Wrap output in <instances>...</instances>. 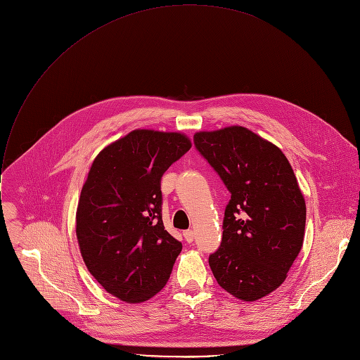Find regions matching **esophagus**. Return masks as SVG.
<instances>
[{"label":"esophagus","instance_id":"esophagus-1","mask_svg":"<svg viewBox=\"0 0 360 360\" xmlns=\"http://www.w3.org/2000/svg\"><path fill=\"white\" fill-rule=\"evenodd\" d=\"M184 238L186 239V242H193V238H195V235H193V231L192 229H188V231H184Z\"/></svg>","mask_w":360,"mask_h":360}]
</instances>
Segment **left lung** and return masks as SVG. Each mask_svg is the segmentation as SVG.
<instances>
[{"label": "left lung", "instance_id": "8db88e82", "mask_svg": "<svg viewBox=\"0 0 360 360\" xmlns=\"http://www.w3.org/2000/svg\"><path fill=\"white\" fill-rule=\"evenodd\" d=\"M193 143L231 192L212 274L235 297L261 299L283 283L302 249L306 205L293 169L278 146L243 127L198 132Z\"/></svg>", "mask_w": 360, "mask_h": 360}]
</instances>
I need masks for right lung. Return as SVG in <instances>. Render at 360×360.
<instances>
[{
    "label": "right lung",
    "mask_w": 360,
    "mask_h": 360,
    "mask_svg": "<svg viewBox=\"0 0 360 360\" xmlns=\"http://www.w3.org/2000/svg\"><path fill=\"white\" fill-rule=\"evenodd\" d=\"M189 149L182 134L136 129L92 162L78 202L77 238L89 274L124 302L157 295L182 250L162 222L161 179Z\"/></svg>",
    "instance_id": "1"
}]
</instances>
